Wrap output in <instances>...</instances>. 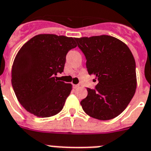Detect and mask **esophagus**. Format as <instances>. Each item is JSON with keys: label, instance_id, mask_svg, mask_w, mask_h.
<instances>
[{"label": "esophagus", "instance_id": "34e87169", "mask_svg": "<svg viewBox=\"0 0 151 151\" xmlns=\"http://www.w3.org/2000/svg\"><path fill=\"white\" fill-rule=\"evenodd\" d=\"M80 87L79 84H73V88H74V89H76V88H78V87Z\"/></svg>", "mask_w": 151, "mask_h": 151}]
</instances>
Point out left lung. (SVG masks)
<instances>
[{"label":"left lung","mask_w":151,"mask_h":151,"mask_svg":"<svg viewBox=\"0 0 151 151\" xmlns=\"http://www.w3.org/2000/svg\"><path fill=\"white\" fill-rule=\"evenodd\" d=\"M75 40L86 58L87 72L98 81L94 89L87 88V97L81 102L83 111L101 121L114 118L124 111L136 91L132 53L124 43L108 35Z\"/></svg>","instance_id":"left-lung-1"}]
</instances>
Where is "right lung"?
I'll use <instances>...</instances> for the list:
<instances>
[{
	"label": "right lung",
	"instance_id": "1",
	"mask_svg": "<svg viewBox=\"0 0 151 151\" xmlns=\"http://www.w3.org/2000/svg\"><path fill=\"white\" fill-rule=\"evenodd\" d=\"M75 39L38 35L23 45L12 66L11 83L17 98L27 111L49 117L64 107L72 85L57 79L64 71L66 55L77 47Z\"/></svg>",
	"mask_w": 151,
	"mask_h": 151
}]
</instances>
